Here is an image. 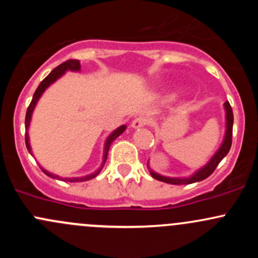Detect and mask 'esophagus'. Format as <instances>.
I'll return each instance as SVG.
<instances>
[{
	"label": "esophagus",
	"mask_w": 258,
	"mask_h": 258,
	"mask_svg": "<svg viewBox=\"0 0 258 258\" xmlns=\"http://www.w3.org/2000/svg\"><path fill=\"white\" fill-rule=\"evenodd\" d=\"M148 121L146 118H144V117H137V118H135L134 121L131 122V127L132 128H141V127H144L145 124H147Z\"/></svg>",
	"instance_id": "esophagus-1"
}]
</instances>
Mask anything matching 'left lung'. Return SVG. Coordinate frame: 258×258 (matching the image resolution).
Instances as JSON below:
<instances>
[{"instance_id":"8db88e82","label":"left lung","mask_w":258,"mask_h":258,"mask_svg":"<svg viewBox=\"0 0 258 258\" xmlns=\"http://www.w3.org/2000/svg\"><path fill=\"white\" fill-rule=\"evenodd\" d=\"M223 106H225V111H226L225 137H223V141L220 147H218V150L216 151L215 155L210 158V161L206 163V165L202 166L201 168H199L196 172L192 173V175L188 176V177H167V176H162L160 175V173L155 172V171L148 166V162H147V167L148 170H150L151 176H152L153 178L158 179V181L166 182V183H170V184H189V183H195V182L204 181L205 178H207L209 176L212 175V172L216 170L218 163L223 160V157L227 155L228 151H230L231 148V145H232V127H233L232 108H231L230 103L228 102L223 103Z\"/></svg>"}]
</instances>
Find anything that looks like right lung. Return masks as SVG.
I'll list each match as a JSON object with an SVG mask.
<instances>
[{
    "label": "right lung",
    "instance_id": "obj_1",
    "mask_svg": "<svg viewBox=\"0 0 258 258\" xmlns=\"http://www.w3.org/2000/svg\"><path fill=\"white\" fill-rule=\"evenodd\" d=\"M67 71L80 72L81 71V63H80L79 59H69V61L63 62V63H61V64H59V66H57L54 70H52V71L49 72L48 76L46 77V79L43 80L42 82L40 83V85H38L37 90H36L35 93H33L32 101H31L30 106H28L27 112H26V119H25L26 147H27L28 152H30L32 156H33V153H32V148H31V145H30V136H28V128H30V123H31V118H32L33 110H35L36 105H37L38 100H40L41 96L43 95V92H45V91L47 90V88L52 85V83L56 82V81L58 80L59 77L63 76V75L66 74ZM124 130H126V124H122V126H119L118 128H116V130H114V131H112L110 135H108V137H107V139H106V141H105V146H103V157H102V163H101V167H98V170H96L95 172L90 173V175L81 176V177H64L63 178V177H59V176L54 175V173L48 172V171L45 170V168H43V167H41V170H42L43 173H46V175H47L48 177L56 178V179H61V181H66V182H85V181H88V179L95 178L96 176H97L98 173L101 172V170H102V168H103V166H105L106 160H107L108 150H110L111 144H112L114 140H116L117 137L119 136V135L123 134Z\"/></svg>",
    "mask_w": 258,
    "mask_h": 258
}]
</instances>
